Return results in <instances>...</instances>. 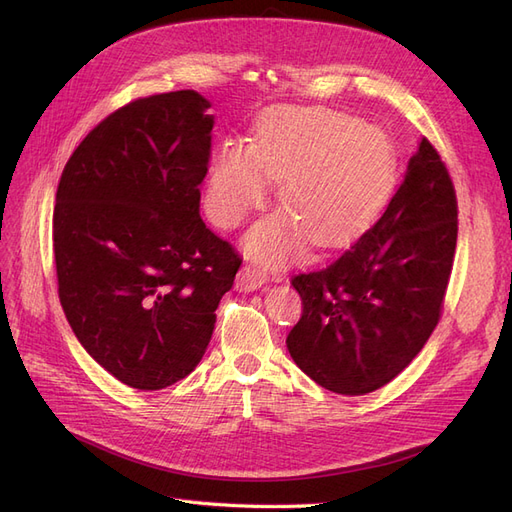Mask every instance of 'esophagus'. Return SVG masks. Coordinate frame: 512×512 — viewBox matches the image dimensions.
I'll list each match as a JSON object with an SVG mask.
<instances>
[{
    "label": "esophagus",
    "instance_id": "obj_1",
    "mask_svg": "<svg viewBox=\"0 0 512 512\" xmlns=\"http://www.w3.org/2000/svg\"><path fill=\"white\" fill-rule=\"evenodd\" d=\"M267 271L260 269L256 265H245L241 271H239V277H237V288L243 290V292H252V290H260L262 286L267 284Z\"/></svg>",
    "mask_w": 512,
    "mask_h": 512
}]
</instances>
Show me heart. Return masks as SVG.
Listing matches in <instances>:
<instances>
[{
  "mask_svg": "<svg viewBox=\"0 0 512 512\" xmlns=\"http://www.w3.org/2000/svg\"><path fill=\"white\" fill-rule=\"evenodd\" d=\"M271 177L282 181L288 211L254 226L247 245L267 260L297 254L307 237L320 247L361 232L391 196L397 153L376 126L333 108L286 106L258 121L256 145L226 141L209 168L207 211L222 226H239L265 203Z\"/></svg>",
  "mask_w": 512,
  "mask_h": 512,
  "instance_id": "heart-1",
  "label": "heart"
}]
</instances>
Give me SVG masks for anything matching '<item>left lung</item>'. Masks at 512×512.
Returning a JSON list of instances; mask_svg holds the SVG:
<instances>
[{
	"label": "left lung",
	"instance_id": "8db88e82",
	"mask_svg": "<svg viewBox=\"0 0 512 512\" xmlns=\"http://www.w3.org/2000/svg\"><path fill=\"white\" fill-rule=\"evenodd\" d=\"M455 245V185L423 138L382 218L324 269L292 277L303 301L292 361L339 395L389 384L436 329Z\"/></svg>",
	"mask_w": 512,
	"mask_h": 512
}]
</instances>
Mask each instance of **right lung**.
Wrapping results in <instances>:
<instances>
[{"label": "right lung", "instance_id": "right-lung-1", "mask_svg": "<svg viewBox=\"0 0 512 512\" xmlns=\"http://www.w3.org/2000/svg\"><path fill=\"white\" fill-rule=\"evenodd\" d=\"M198 91L138 98L74 149L59 179V301L108 374L160 391L192 374L241 258L200 220L213 115Z\"/></svg>", "mask_w": 512, "mask_h": 512}]
</instances>
